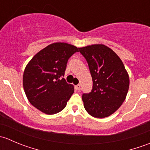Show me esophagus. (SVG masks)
<instances>
[{
	"label": "esophagus",
	"mask_w": 150,
	"mask_h": 150,
	"mask_svg": "<svg viewBox=\"0 0 150 150\" xmlns=\"http://www.w3.org/2000/svg\"><path fill=\"white\" fill-rule=\"evenodd\" d=\"M75 89H76L77 91H79L80 89H81V85H79V84H78V85H76V86H75Z\"/></svg>",
	"instance_id": "esophagus-1"
}]
</instances>
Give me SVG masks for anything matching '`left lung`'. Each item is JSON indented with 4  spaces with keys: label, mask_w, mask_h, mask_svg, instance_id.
Here are the masks:
<instances>
[{
    "label": "left lung",
    "mask_w": 150,
    "mask_h": 150,
    "mask_svg": "<svg viewBox=\"0 0 150 150\" xmlns=\"http://www.w3.org/2000/svg\"><path fill=\"white\" fill-rule=\"evenodd\" d=\"M88 64L93 88L82 96L90 115L108 117L125 101L129 88V76L120 57L109 47L94 44L79 48Z\"/></svg>",
    "instance_id": "obj_1"
}]
</instances>
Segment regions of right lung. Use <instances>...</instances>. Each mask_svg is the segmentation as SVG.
Listing matches in <instances>:
<instances>
[{
  "label": "right lung",
  "mask_w": 150,
  "mask_h": 150,
  "mask_svg": "<svg viewBox=\"0 0 150 150\" xmlns=\"http://www.w3.org/2000/svg\"><path fill=\"white\" fill-rule=\"evenodd\" d=\"M78 48L66 43H54L40 50L29 62L23 74V87L29 102L47 115L59 112L74 93L64 75L69 57Z\"/></svg>",
  "instance_id": "1"
}]
</instances>
